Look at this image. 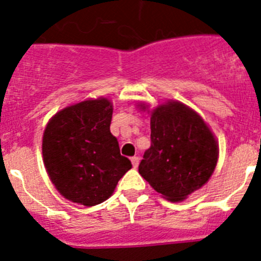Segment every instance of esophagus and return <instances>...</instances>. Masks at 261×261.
Masks as SVG:
<instances>
[{"label": "esophagus", "mask_w": 261, "mask_h": 261, "mask_svg": "<svg viewBox=\"0 0 261 261\" xmlns=\"http://www.w3.org/2000/svg\"><path fill=\"white\" fill-rule=\"evenodd\" d=\"M130 162H132L133 167L136 168L138 166V162H140V158H138V156H132V158H130Z\"/></svg>", "instance_id": "esophagus-1"}]
</instances>
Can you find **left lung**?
Instances as JSON below:
<instances>
[{
    "instance_id": "left-lung-1",
    "label": "left lung",
    "mask_w": 261,
    "mask_h": 261,
    "mask_svg": "<svg viewBox=\"0 0 261 261\" xmlns=\"http://www.w3.org/2000/svg\"><path fill=\"white\" fill-rule=\"evenodd\" d=\"M151 146L145 151L138 172L170 201H183L208 183L218 161V142L195 110L167 100L149 111Z\"/></svg>"
}]
</instances>
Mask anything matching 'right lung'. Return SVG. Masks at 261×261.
<instances>
[{
    "instance_id": "1",
    "label": "right lung",
    "mask_w": 261,
    "mask_h": 261,
    "mask_svg": "<svg viewBox=\"0 0 261 261\" xmlns=\"http://www.w3.org/2000/svg\"><path fill=\"white\" fill-rule=\"evenodd\" d=\"M114 106L107 98L86 99L53 115L43 133V162L66 200L94 206L112 196L132 163L111 135Z\"/></svg>"
}]
</instances>
